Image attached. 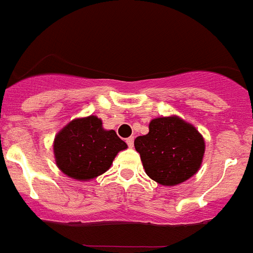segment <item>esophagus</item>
Listing matches in <instances>:
<instances>
[{
    "instance_id": "34e87169",
    "label": "esophagus",
    "mask_w": 253,
    "mask_h": 253,
    "mask_svg": "<svg viewBox=\"0 0 253 253\" xmlns=\"http://www.w3.org/2000/svg\"><path fill=\"white\" fill-rule=\"evenodd\" d=\"M126 143H128L129 147H133V145H134V138H133V137H129V138H126Z\"/></svg>"
}]
</instances>
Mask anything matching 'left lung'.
Here are the masks:
<instances>
[{
	"label": "left lung",
	"instance_id": "left-lung-1",
	"mask_svg": "<svg viewBox=\"0 0 253 253\" xmlns=\"http://www.w3.org/2000/svg\"><path fill=\"white\" fill-rule=\"evenodd\" d=\"M147 176L161 185L173 187L191 179L201 167L205 139L181 117L161 116L149 124V133L134 139Z\"/></svg>",
	"mask_w": 253,
	"mask_h": 253
}]
</instances>
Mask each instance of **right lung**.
Instances as JSON below:
<instances>
[{
  "mask_svg": "<svg viewBox=\"0 0 253 253\" xmlns=\"http://www.w3.org/2000/svg\"><path fill=\"white\" fill-rule=\"evenodd\" d=\"M126 147L115 130L103 128L102 120L91 115L74 119L56 134L53 154L66 176L88 181L110 169L115 157Z\"/></svg>",
  "mask_w": 253,
  "mask_h": 253,
  "instance_id": "add662e5",
  "label": "right lung"
}]
</instances>
